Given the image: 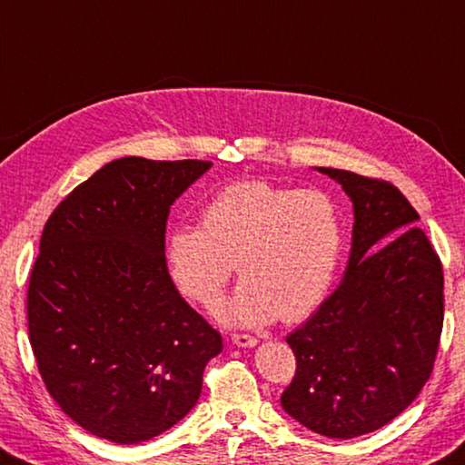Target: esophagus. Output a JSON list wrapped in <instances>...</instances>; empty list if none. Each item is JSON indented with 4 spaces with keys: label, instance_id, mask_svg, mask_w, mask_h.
Here are the masks:
<instances>
[{
    "label": "esophagus",
    "instance_id": "obj_1",
    "mask_svg": "<svg viewBox=\"0 0 465 465\" xmlns=\"http://www.w3.org/2000/svg\"><path fill=\"white\" fill-rule=\"evenodd\" d=\"M232 341L238 345V348H254V345L258 343L256 337H252L248 333H233Z\"/></svg>",
    "mask_w": 465,
    "mask_h": 465
}]
</instances>
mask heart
Here are the masks:
<instances>
[{
  "label": "heart",
  "instance_id": "obj_1",
  "mask_svg": "<svg viewBox=\"0 0 465 465\" xmlns=\"http://www.w3.org/2000/svg\"><path fill=\"white\" fill-rule=\"evenodd\" d=\"M341 223L331 197L268 181H240L217 191L201 211V227L168 235L174 284L213 309L238 264L243 278L222 319L264 325L299 321L325 301L341 256Z\"/></svg>",
  "mask_w": 465,
  "mask_h": 465
}]
</instances>
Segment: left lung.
Masks as SVG:
<instances>
[{"mask_svg":"<svg viewBox=\"0 0 465 465\" xmlns=\"http://www.w3.org/2000/svg\"><path fill=\"white\" fill-rule=\"evenodd\" d=\"M317 171L351 199V252L341 284L286 337L297 372L281 404L313 433L353 439L399 417L431 376L443 329V268L394 184L340 168Z\"/></svg>","mask_w":465,"mask_h":465,"instance_id":"8db88e82","label":"left lung"}]
</instances>
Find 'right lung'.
Masks as SVG:
<instances>
[{"label":"right lung","mask_w":465,"mask_h":465,"mask_svg":"<svg viewBox=\"0 0 465 465\" xmlns=\"http://www.w3.org/2000/svg\"><path fill=\"white\" fill-rule=\"evenodd\" d=\"M205 160L125 156L81 183L48 217L28 284V333L46 391L107 441L164 433L195 407L222 335L166 268L171 205Z\"/></svg>","instance_id":"add662e5"}]
</instances>
